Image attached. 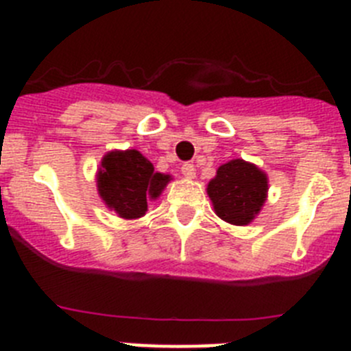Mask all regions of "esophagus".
<instances>
[{"instance_id":"34e87169","label":"esophagus","mask_w":351,"mask_h":351,"mask_svg":"<svg viewBox=\"0 0 351 351\" xmlns=\"http://www.w3.org/2000/svg\"><path fill=\"white\" fill-rule=\"evenodd\" d=\"M181 172H182V176H184V178H188V179H195V165L193 163H190V161H186V163H182V167H181Z\"/></svg>"}]
</instances>
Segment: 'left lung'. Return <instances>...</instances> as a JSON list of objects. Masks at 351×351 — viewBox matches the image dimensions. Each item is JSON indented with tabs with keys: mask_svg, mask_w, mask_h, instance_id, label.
<instances>
[{
	"mask_svg": "<svg viewBox=\"0 0 351 351\" xmlns=\"http://www.w3.org/2000/svg\"><path fill=\"white\" fill-rule=\"evenodd\" d=\"M216 214L232 225H247L267 197V176L247 161L232 160L221 165L207 186Z\"/></svg>",
	"mask_w": 351,
	"mask_h": 351,
	"instance_id": "obj_1",
	"label": "left lung"
}]
</instances>
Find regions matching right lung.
<instances>
[{
  "label": "right lung",
  "instance_id": "right-lung-1",
  "mask_svg": "<svg viewBox=\"0 0 351 351\" xmlns=\"http://www.w3.org/2000/svg\"><path fill=\"white\" fill-rule=\"evenodd\" d=\"M170 181V176L154 172L153 163L138 151H112L101 160L98 193L121 218L144 216L147 197L156 198Z\"/></svg>",
  "mask_w": 351,
  "mask_h": 351
}]
</instances>
